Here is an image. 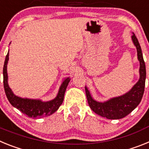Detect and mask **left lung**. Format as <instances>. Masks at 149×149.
Instances as JSON below:
<instances>
[{"label":"left lung","mask_w":149,"mask_h":149,"mask_svg":"<svg viewBox=\"0 0 149 149\" xmlns=\"http://www.w3.org/2000/svg\"><path fill=\"white\" fill-rule=\"evenodd\" d=\"M132 40L134 45L137 50V56L139 61V80L134 86V87L128 93L119 97L112 98L109 101L100 103L95 101L91 97L89 90L85 87L88 104L90 108L98 115L102 117H106L109 119H122L133 111L138 106L142 98L145 89V83L146 77V65L143 60L141 47L139 45L138 39L135 34L132 36Z\"/></svg>","instance_id":"1"}]
</instances>
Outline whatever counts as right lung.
<instances>
[{"instance_id":"right-lung-1","label":"right lung","mask_w":149,"mask_h":149,"mask_svg":"<svg viewBox=\"0 0 149 149\" xmlns=\"http://www.w3.org/2000/svg\"><path fill=\"white\" fill-rule=\"evenodd\" d=\"M8 60H9V52L6 56L3 68V87H4L6 97L10 101V103L13 107H15V108L20 110L28 117H33V118H40L42 116H50L58 110L64 99V95H65L67 86L71 80L70 77H67L65 81H63L60 88L57 96L52 101L42 102L39 100L19 98L13 94L11 89L9 87V85H8V76L7 71H6Z\"/></svg>"}]
</instances>
